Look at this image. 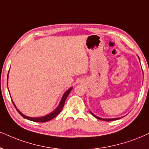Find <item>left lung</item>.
<instances>
[{"mask_svg":"<svg viewBox=\"0 0 149 149\" xmlns=\"http://www.w3.org/2000/svg\"><path fill=\"white\" fill-rule=\"evenodd\" d=\"M138 58H139V56H138ZM139 61H140V60H139ZM90 112H91V113L92 114V115H93V116H94L95 117H96L97 119H100V120H102V121H107V122H109V121H113V120H116V119H120V118H122V117H117V118H109V119H104V118H102V117H98V116H97V115H95V114H93V113H92V112L90 111Z\"/></svg>","mask_w":149,"mask_h":149,"instance_id":"1","label":"left lung"}]
</instances>
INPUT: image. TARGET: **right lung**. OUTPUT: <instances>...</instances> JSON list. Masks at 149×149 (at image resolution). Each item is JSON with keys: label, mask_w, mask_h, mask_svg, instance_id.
I'll use <instances>...</instances> for the list:
<instances>
[{"label": "right lung", "mask_w": 149, "mask_h": 149, "mask_svg": "<svg viewBox=\"0 0 149 149\" xmlns=\"http://www.w3.org/2000/svg\"><path fill=\"white\" fill-rule=\"evenodd\" d=\"M8 74H9V72H8ZM7 80H8V75H7ZM7 86H8V81L7 82ZM72 89V87H70L68 90H67V91L65 92V93H64V94L63 95V96H62L61 99L59 104H58V106L56 108H55L54 111H53L52 112H51L50 113L47 114V115H44V116H42V117H32L26 116V115H25L24 114L22 113L17 108H16V106L15 105V104H14V102H13L12 100V101L13 104H14V106H15V108H16V110H17L20 115H21L23 117H24L25 119H29V120L33 121V122H47V121H49V120H51V119H52L53 118H54V117H56V115H57L58 114L60 113L61 111L62 110V108H63V107L66 98H67L68 96V95L70 94V93Z\"/></svg>", "instance_id": "1"}]
</instances>
